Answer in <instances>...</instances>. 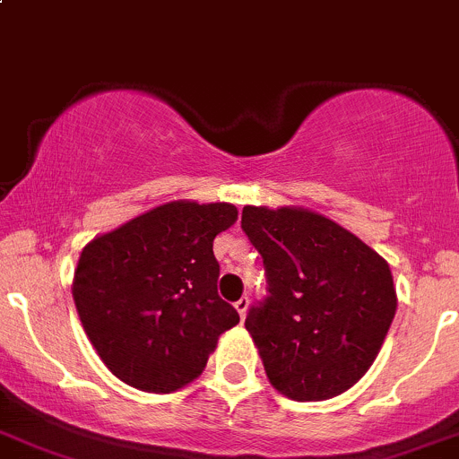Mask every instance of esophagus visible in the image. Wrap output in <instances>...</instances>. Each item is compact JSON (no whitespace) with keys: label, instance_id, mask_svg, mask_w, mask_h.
Returning a JSON list of instances; mask_svg holds the SVG:
<instances>
[{"label":"esophagus","instance_id":"34e87169","mask_svg":"<svg viewBox=\"0 0 459 459\" xmlns=\"http://www.w3.org/2000/svg\"><path fill=\"white\" fill-rule=\"evenodd\" d=\"M236 311H238L240 318H245V314H247V307H249V299H238L234 302Z\"/></svg>","mask_w":459,"mask_h":459}]
</instances>
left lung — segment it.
Segmentation results:
<instances>
[{"label": "left lung", "instance_id": "1", "mask_svg": "<svg viewBox=\"0 0 459 459\" xmlns=\"http://www.w3.org/2000/svg\"><path fill=\"white\" fill-rule=\"evenodd\" d=\"M269 296L245 327L276 391L296 403L344 394L376 360L398 307L389 263L305 207H243Z\"/></svg>", "mask_w": 459, "mask_h": 459}]
</instances>
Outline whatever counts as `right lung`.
Masks as SVG:
<instances>
[{"label": "right lung", "instance_id": "right-lung-1", "mask_svg": "<svg viewBox=\"0 0 459 459\" xmlns=\"http://www.w3.org/2000/svg\"><path fill=\"white\" fill-rule=\"evenodd\" d=\"M238 219L230 203L172 201L83 247L73 281L79 318L121 382L172 394L205 369L238 311L216 291V234Z\"/></svg>", "mask_w": 459, "mask_h": 459}]
</instances>
